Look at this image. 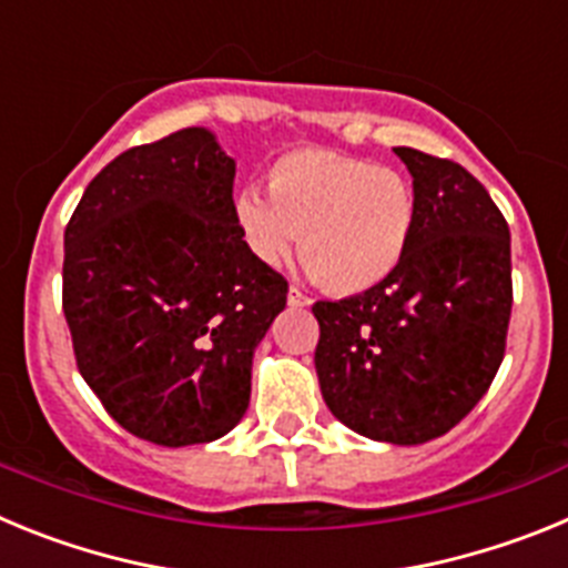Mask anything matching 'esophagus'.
Returning <instances> with one entry per match:
<instances>
[{
    "label": "esophagus",
    "instance_id": "34e87169",
    "mask_svg": "<svg viewBox=\"0 0 568 568\" xmlns=\"http://www.w3.org/2000/svg\"><path fill=\"white\" fill-rule=\"evenodd\" d=\"M287 304H290V307H310V298L304 293H301L298 287H290Z\"/></svg>",
    "mask_w": 568,
    "mask_h": 568
}]
</instances>
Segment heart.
<instances>
[{
    "label": "heart",
    "instance_id": "1",
    "mask_svg": "<svg viewBox=\"0 0 568 568\" xmlns=\"http://www.w3.org/2000/svg\"><path fill=\"white\" fill-rule=\"evenodd\" d=\"M241 239L278 267L301 239V264L335 295L375 290L398 270L415 233V190L406 175L333 150H293L270 168V193L239 190Z\"/></svg>",
    "mask_w": 568,
    "mask_h": 568
}]
</instances>
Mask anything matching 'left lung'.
<instances>
[{
    "instance_id": "left-lung-1",
    "label": "left lung",
    "mask_w": 568,
    "mask_h": 568,
    "mask_svg": "<svg viewBox=\"0 0 568 568\" xmlns=\"http://www.w3.org/2000/svg\"><path fill=\"white\" fill-rule=\"evenodd\" d=\"M395 155L413 175V241L384 284L315 304V373L341 424L415 446L464 420L498 373L511 244L500 210L460 164L413 148Z\"/></svg>"
}]
</instances>
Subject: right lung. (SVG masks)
<instances>
[{"mask_svg": "<svg viewBox=\"0 0 568 568\" xmlns=\"http://www.w3.org/2000/svg\"><path fill=\"white\" fill-rule=\"evenodd\" d=\"M235 162L207 128L124 150L64 230L62 307L110 418L159 446L210 444L244 418L253 355L287 281L233 215Z\"/></svg>", "mask_w": 568, "mask_h": 568, "instance_id": "add662e5", "label": "right lung"}]
</instances>
